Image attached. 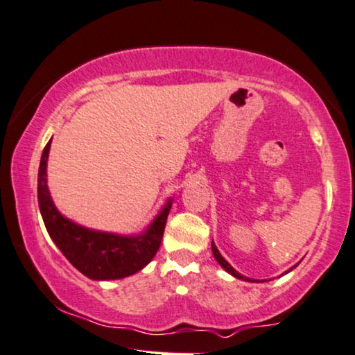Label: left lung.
I'll use <instances>...</instances> for the list:
<instances>
[{"label": "left lung", "instance_id": "obj_1", "mask_svg": "<svg viewBox=\"0 0 355 355\" xmlns=\"http://www.w3.org/2000/svg\"><path fill=\"white\" fill-rule=\"evenodd\" d=\"M211 249H213V255H214V259L218 260V262H219V266H221V267L224 268V270H226L227 273H231V275H232V277H236V278H241V280H245V282H252V280H250V278L244 277V275H241L239 272H236L234 268H232V267L230 266V263H227L226 260H224L223 255L219 254L218 248H216V245H214V242H211ZM291 268H293V267H291ZM291 268H290V270H291Z\"/></svg>", "mask_w": 355, "mask_h": 355}]
</instances>
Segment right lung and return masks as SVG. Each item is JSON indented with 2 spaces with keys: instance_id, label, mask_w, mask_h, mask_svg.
I'll use <instances>...</instances> for the list:
<instances>
[{
  "instance_id": "1",
  "label": "right lung",
  "mask_w": 355,
  "mask_h": 355,
  "mask_svg": "<svg viewBox=\"0 0 355 355\" xmlns=\"http://www.w3.org/2000/svg\"><path fill=\"white\" fill-rule=\"evenodd\" d=\"M51 141L42 152L37 177V200L49 236L69 262L92 280H118L142 270L154 259L162 242L172 208L167 201L150 226L139 236H118L78 226L58 213L47 187V159Z\"/></svg>"
}]
</instances>
